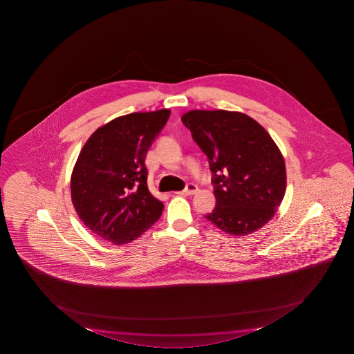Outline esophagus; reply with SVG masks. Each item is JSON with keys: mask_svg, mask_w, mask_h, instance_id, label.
I'll list each match as a JSON object with an SVG mask.
<instances>
[{"mask_svg": "<svg viewBox=\"0 0 354 354\" xmlns=\"http://www.w3.org/2000/svg\"><path fill=\"white\" fill-rule=\"evenodd\" d=\"M198 192V187L194 183H188L186 188L180 192H177V194H182V196H193Z\"/></svg>", "mask_w": 354, "mask_h": 354, "instance_id": "esophagus-1", "label": "esophagus"}]
</instances>
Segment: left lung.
<instances>
[{
    "label": "left lung",
    "instance_id": "obj_1",
    "mask_svg": "<svg viewBox=\"0 0 354 354\" xmlns=\"http://www.w3.org/2000/svg\"><path fill=\"white\" fill-rule=\"evenodd\" d=\"M182 122L209 162L216 203L204 216L236 236L264 227L286 189L283 157L264 127L227 110H192Z\"/></svg>",
    "mask_w": 354,
    "mask_h": 354
}]
</instances>
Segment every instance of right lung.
Here are the masks:
<instances>
[{"label":"right lung","mask_w":354,"mask_h":354,"mask_svg":"<svg viewBox=\"0 0 354 354\" xmlns=\"http://www.w3.org/2000/svg\"><path fill=\"white\" fill-rule=\"evenodd\" d=\"M169 114L162 109L116 118L90 136L74 166L71 192L79 218L115 245L136 239L161 216L145 158Z\"/></svg>","instance_id":"add662e5"}]
</instances>
